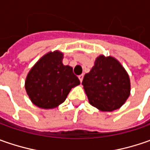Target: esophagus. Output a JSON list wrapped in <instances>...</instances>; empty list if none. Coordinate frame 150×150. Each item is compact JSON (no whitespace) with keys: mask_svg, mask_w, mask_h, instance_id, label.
I'll return each mask as SVG.
<instances>
[{"mask_svg":"<svg viewBox=\"0 0 150 150\" xmlns=\"http://www.w3.org/2000/svg\"><path fill=\"white\" fill-rule=\"evenodd\" d=\"M78 78H79V80H80V82L82 83V82H83V74H81V75H79V76H78Z\"/></svg>","mask_w":150,"mask_h":150,"instance_id":"obj_1","label":"esophagus"}]
</instances>
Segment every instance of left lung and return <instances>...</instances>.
Returning a JSON list of instances; mask_svg holds the SVG:
<instances>
[{
  "instance_id": "left-lung-1",
  "label": "left lung",
  "mask_w": 150,
  "mask_h": 150,
  "mask_svg": "<svg viewBox=\"0 0 150 150\" xmlns=\"http://www.w3.org/2000/svg\"><path fill=\"white\" fill-rule=\"evenodd\" d=\"M82 84L89 103L101 111L111 112L124 104L130 95L129 77L112 57L100 55L84 76Z\"/></svg>"
}]
</instances>
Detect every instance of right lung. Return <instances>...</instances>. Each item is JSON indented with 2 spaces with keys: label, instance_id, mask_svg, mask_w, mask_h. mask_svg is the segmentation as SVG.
I'll return each mask as SVG.
<instances>
[{
  "label": "right lung",
  "instance_id": "add662e5",
  "mask_svg": "<svg viewBox=\"0 0 150 150\" xmlns=\"http://www.w3.org/2000/svg\"><path fill=\"white\" fill-rule=\"evenodd\" d=\"M63 54L50 52L38 61L28 72L25 88L36 106L48 109L66 100L72 88L80 84L72 67L62 64Z\"/></svg>",
  "mask_w": 150,
  "mask_h": 150
}]
</instances>
